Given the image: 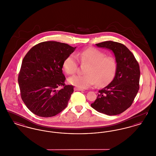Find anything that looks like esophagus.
Returning <instances> with one entry per match:
<instances>
[{
	"label": "esophagus",
	"instance_id": "34e87169",
	"mask_svg": "<svg viewBox=\"0 0 156 156\" xmlns=\"http://www.w3.org/2000/svg\"><path fill=\"white\" fill-rule=\"evenodd\" d=\"M74 90H79V91H83L84 90L83 89H81V88H77V87H75Z\"/></svg>",
	"mask_w": 156,
	"mask_h": 156
}]
</instances>
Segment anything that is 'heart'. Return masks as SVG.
<instances>
[{
    "instance_id": "1",
    "label": "heart",
    "mask_w": 156,
    "mask_h": 156,
    "mask_svg": "<svg viewBox=\"0 0 156 156\" xmlns=\"http://www.w3.org/2000/svg\"><path fill=\"white\" fill-rule=\"evenodd\" d=\"M76 57L82 64H88L85 69L86 74L74 75L68 78V82L77 88L85 89L97 83L103 87L109 83L117 69L115 58L95 48H89L76 53ZM63 69L69 75L74 74L78 67V61L74 54L64 59Z\"/></svg>"
}]
</instances>
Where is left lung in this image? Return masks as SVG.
Masks as SVG:
<instances>
[{"label":"left lung","mask_w":156,"mask_h":156,"mask_svg":"<svg viewBox=\"0 0 156 156\" xmlns=\"http://www.w3.org/2000/svg\"><path fill=\"white\" fill-rule=\"evenodd\" d=\"M97 46L112 51L117 69L113 81L99 90L97 99L91 106L107 115H117L125 111L133 104L139 89L140 71L138 62L125 45L107 41Z\"/></svg>","instance_id":"obj_1"}]
</instances>
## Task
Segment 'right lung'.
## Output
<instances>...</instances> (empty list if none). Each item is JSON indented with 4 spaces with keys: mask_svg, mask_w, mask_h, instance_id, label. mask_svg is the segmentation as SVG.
Here are the masks:
<instances>
[{
    "mask_svg": "<svg viewBox=\"0 0 156 156\" xmlns=\"http://www.w3.org/2000/svg\"><path fill=\"white\" fill-rule=\"evenodd\" d=\"M75 48L44 41L33 47L24 57L18 82L23 101L34 114L52 117L67 107L74 87L65 84L62 68L64 59ZM59 86L63 88L58 90Z\"/></svg>",
    "mask_w": 156,
    "mask_h": 156,
    "instance_id": "1",
    "label": "right lung"
}]
</instances>
